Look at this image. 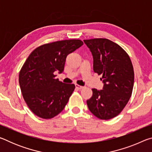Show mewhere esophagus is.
<instances>
[{
    "mask_svg": "<svg viewBox=\"0 0 152 152\" xmlns=\"http://www.w3.org/2000/svg\"><path fill=\"white\" fill-rule=\"evenodd\" d=\"M75 86H76V88L78 89V90H81V89L84 88L83 86L79 85V84H75Z\"/></svg>",
    "mask_w": 152,
    "mask_h": 152,
    "instance_id": "esophagus-1",
    "label": "esophagus"
}]
</instances>
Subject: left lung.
<instances>
[{"mask_svg": "<svg viewBox=\"0 0 152 152\" xmlns=\"http://www.w3.org/2000/svg\"><path fill=\"white\" fill-rule=\"evenodd\" d=\"M93 56V70L102 76L103 89L92 88L86 103L92 114L100 119L117 117L132 96L134 70L127 53L117 43L104 38L85 39Z\"/></svg>", "mask_w": 152, "mask_h": 152, "instance_id": "1", "label": "left lung"}]
</instances>
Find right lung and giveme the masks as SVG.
<instances>
[{"label":"right lung","mask_w":152,"mask_h":152,"mask_svg":"<svg viewBox=\"0 0 152 152\" xmlns=\"http://www.w3.org/2000/svg\"><path fill=\"white\" fill-rule=\"evenodd\" d=\"M83 45L80 39L61 40L35 48L19 72L23 97L37 117L48 119L62 111L75 88L55 78V72L64 71L69 53Z\"/></svg>","instance_id":"right-lung-1"}]
</instances>
